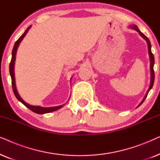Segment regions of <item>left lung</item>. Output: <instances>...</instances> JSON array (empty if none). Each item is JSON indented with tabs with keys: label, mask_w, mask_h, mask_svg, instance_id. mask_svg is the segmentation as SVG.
Returning <instances> with one entry per match:
<instances>
[{
	"label": "left lung",
	"mask_w": 160,
	"mask_h": 160,
	"mask_svg": "<svg viewBox=\"0 0 160 160\" xmlns=\"http://www.w3.org/2000/svg\"><path fill=\"white\" fill-rule=\"evenodd\" d=\"M129 28H131V29H133L135 30H136L137 32H138V33L140 34V36H141L142 38H143L144 40H146V43H147L148 44V54H149V59H150V71H151V81H150V86H149V88H148L147 92H146L145 97L143 98V99L142 101L141 102V103H140L138 105L139 107L143 103L144 100H145V99L146 98V97H147V95L148 93V92H149L151 90V89L152 88L153 85H154V55H153L152 52V46H151V43L149 40H148V38L146 37L145 35H144L143 33H142V32L140 31V30L138 29V28L137 27V25H130L129 26Z\"/></svg>",
	"instance_id": "1"
}]
</instances>
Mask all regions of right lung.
Returning a JSON list of instances; mask_svg holds the SVG:
<instances>
[{
  "mask_svg": "<svg viewBox=\"0 0 160 160\" xmlns=\"http://www.w3.org/2000/svg\"><path fill=\"white\" fill-rule=\"evenodd\" d=\"M30 28H31V25L29 26V27L27 28V30H25V32H24V33L20 37H19V38L14 43V48H13V50H12V60H11V62H10V65H9V72H10L11 78H12V84L13 92H14V95H15V96H16V98H17V100H18L19 101H20L22 103L25 105V106L27 107V108H29L30 110L33 111V112L36 113H38V114H43V113H50V112H52V111L58 110V109L62 108V107L64 106V105H61V106H54V107H41V106H32V105H30V104L27 103V102H26L25 101H24V100H22V98L20 97V95H19L18 92H17L16 84H15L14 63H15V60H16V54H17V48H18L19 43H20L21 41H22L24 37L26 36V34H27V32H28V30H30Z\"/></svg>",
  "mask_w": 160,
  "mask_h": 160,
  "instance_id": "obj_1",
  "label": "right lung"
}]
</instances>
